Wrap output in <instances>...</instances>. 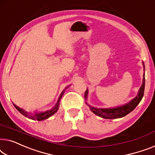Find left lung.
Segmentation results:
<instances>
[{
    "mask_svg": "<svg viewBox=\"0 0 155 155\" xmlns=\"http://www.w3.org/2000/svg\"><path fill=\"white\" fill-rule=\"evenodd\" d=\"M144 70H145V65H144V62H143ZM144 91H145V73L143 75V84L140 86V89L138 91V93L136 97H135L134 99H132L130 102L126 103L124 105H120L114 107H110V108H97L95 107L88 104L87 102L86 104L90 107V110L91 112L94 113L95 114L97 115L102 118L104 119H118L121 118V117H125L126 115L129 114L131 112L136 106L140 103V102L142 100L143 95H144ZM88 88L85 92L84 98H88Z\"/></svg>",
    "mask_w": 155,
    "mask_h": 155,
    "instance_id": "8db88e82",
    "label": "left lung"
}]
</instances>
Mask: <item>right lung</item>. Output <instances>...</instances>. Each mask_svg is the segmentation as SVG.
Here are the masks:
<instances>
[{
  "label": "right lung",
  "mask_w": 155,
  "mask_h": 155,
  "mask_svg": "<svg viewBox=\"0 0 155 155\" xmlns=\"http://www.w3.org/2000/svg\"><path fill=\"white\" fill-rule=\"evenodd\" d=\"M68 87H69V86H67L66 88H64V90L62 91V93H61L60 97H59V98L58 100V102H57V103L55 104V106H54L53 108H51V110L45 111V112H36V111H35L34 113L28 112H27V111H25V110H23V109L17 106L16 104H14L15 107L16 108L21 114H23L24 116L27 117V118L32 119V120H37V121L45 120V119H46L48 118H49L50 117H51L52 115H53L55 112H57V111L58 110L59 107H60V100H61V98H62L63 94H64L65 89H67Z\"/></svg>",
  "instance_id": "obj_1"
}]
</instances>
